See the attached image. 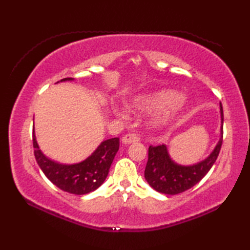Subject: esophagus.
Returning <instances> with one entry per match:
<instances>
[{"label": "esophagus", "instance_id": "obj_1", "mask_svg": "<svg viewBox=\"0 0 250 250\" xmlns=\"http://www.w3.org/2000/svg\"><path fill=\"white\" fill-rule=\"evenodd\" d=\"M121 142L124 143V144H132V143L140 142V137H139V135L133 134V133L125 134V135H124V137H122Z\"/></svg>", "mask_w": 250, "mask_h": 250}]
</instances>
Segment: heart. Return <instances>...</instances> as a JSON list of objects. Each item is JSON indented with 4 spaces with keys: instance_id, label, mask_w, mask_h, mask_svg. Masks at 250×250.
Segmentation results:
<instances>
[{
    "instance_id": "obj_1",
    "label": "heart",
    "mask_w": 250,
    "mask_h": 250,
    "mask_svg": "<svg viewBox=\"0 0 250 250\" xmlns=\"http://www.w3.org/2000/svg\"><path fill=\"white\" fill-rule=\"evenodd\" d=\"M187 105L188 99L184 95H178L174 90L162 89L136 95L130 101L129 107L137 110H155L150 125L152 128L162 130L167 128ZM117 111L121 114V110Z\"/></svg>"
}]
</instances>
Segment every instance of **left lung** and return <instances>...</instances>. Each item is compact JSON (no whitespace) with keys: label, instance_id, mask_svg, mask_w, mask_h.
Masks as SVG:
<instances>
[{"label":"left lung","instance_id":"8db88e82","mask_svg":"<svg viewBox=\"0 0 250 250\" xmlns=\"http://www.w3.org/2000/svg\"><path fill=\"white\" fill-rule=\"evenodd\" d=\"M221 129L220 139L214 150L204 160L192 166H180L169 157L166 145L149 146L145 178L151 188L164 194H178L193 187L208 173L217 160L222 144L224 110L220 104Z\"/></svg>","mask_w":250,"mask_h":250}]
</instances>
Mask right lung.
<instances>
[{
	"instance_id": "right-lung-1",
	"label": "right lung",
	"mask_w": 250,
	"mask_h": 250,
	"mask_svg": "<svg viewBox=\"0 0 250 250\" xmlns=\"http://www.w3.org/2000/svg\"><path fill=\"white\" fill-rule=\"evenodd\" d=\"M67 81H73V78H64L60 82ZM33 147L36 162L46 177L61 190L81 195L94 191L104 183L119 149V139L103 141L91 156L75 164H61L47 158L40 149L34 130Z\"/></svg>"
}]
</instances>
